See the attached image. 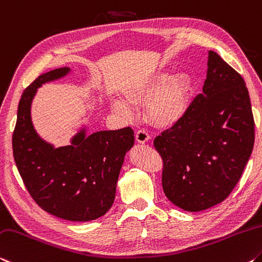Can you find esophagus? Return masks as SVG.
<instances>
[{
	"label": "esophagus",
	"mask_w": 262,
	"mask_h": 262,
	"mask_svg": "<svg viewBox=\"0 0 262 262\" xmlns=\"http://www.w3.org/2000/svg\"><path fill=\"white\" fill-rule=\"evenodd\" d=\"M136 140L139 144H145L149 140V135L145 130H139L136 132Z\"/></svg>",
	"instance_id": "1"
}]
</instances>
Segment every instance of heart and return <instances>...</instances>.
<instances>
[{
  "label": "heart",
  "instance_id": "obj_1",
  "mask_svg": "<svg viewBox=\"0 0 262 262\" xmlns=\"http://www.w3.org/2000/svg\"><path fill=\"white\" fill-rule=\"evenodd\" d=\"M190 82L184 74L156 76L140 87L126 93V100L132 104L146 102V117L158 126L168 127L178 124L186 117L189 109ZM115 111L130 115L131 110L122 101L113 103Z\"/></svg>",
  "mask_w": 262,
  "mask_h": 262
}]
</instances>
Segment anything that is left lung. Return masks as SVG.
Segmentation results:
<instances>
[{
  "label": "left lung",
  "instance_id": "obj_1",
  "mask_svg": "<svg viewBox=\"0 0 262 262\" xmlns=\"http://www.w3.org/2000/svg\"><path fill=\"white\" fill-rule=\"evenodd\" d=\"M162 189L186 211H202L228 197L254 145V118L242 75L209 52L203 93L181 122L156 137Z\"/></svg>",
  "mask_w": 262,
  "mask_h": 262
}]
</instances>
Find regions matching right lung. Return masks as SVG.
<instances>
[{
    "label": "right lung",
    "instance_id": "obj_1",
    "mask_svg": "<svg viewBox=\"0 0 262 262\" xmlns=\"http://www.w3.org/2000/svg\"><path fill=\"white\" fill-rule=\"evenodd\" d=\"M70 68L41 74L19 100L12 135V153L20 178L34 202L55 217L87 222L101 217L114 203L116 184L124 157L134 146L130 126L98 131L85 137L79 132L68 146L54 148L34 131L30 108L37 88L61 78Z\"/></svg>",
    "mask_w": 262,
    "mask_h": 262
}]
</instances>
